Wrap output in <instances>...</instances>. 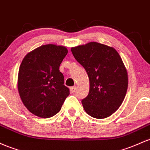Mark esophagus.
<instances>
[{
	"label": "esophagus",
	"mask_w": 150,
	"mask_h": 150,
	"mask_svg": "<svg viewBox=\"0 0 150 150\" xmlns=\"http://www.w3.org/2000/svg\"><path fill=\"white\" fill-rule=\"evenodd\" d=\"M76 86H73V87H71L70 88V91L71 93H74L76 91Z\"/></svg>",
	"instance_id": "1"
}]
</instances>
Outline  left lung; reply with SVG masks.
Wrapping results in <instances>:
<instances>
[{
    "mask_svg": "<svg viewBox=\"0 0 150 150\" xmlns=\"http://www.w3.org/2000/svg\"><path fill=\"white\" fill-rule=\"evenodd\" d=\"M89 78V93L81 100L89 115L105 118L114 113L125 98L128 76L118 52L112 47L91 42L71 49Z\"/></svg>",
    "mask_w": 150,
    "mask_h": 150,
    "instance_id": "left-lung-1",
    "label": "left lung"
}]
</instances>
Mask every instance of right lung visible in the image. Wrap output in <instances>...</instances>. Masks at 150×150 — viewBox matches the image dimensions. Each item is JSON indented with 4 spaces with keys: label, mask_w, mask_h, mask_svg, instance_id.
<instances>
[{
    "label": "right lung",
    "mask_w": 150,
    "mask_h": 150,
    "mask_svg": "<svg viewBox=\"0 0 150 150\" xmlns=\"http://www.w3.org/2000/svg\"><path fill=\"white\" fill-rule=\"evenodd\" d=\"M68 53L64 46L42 45L27 54L20 66L18 89L22 102L33 115L48 118L61 110L69 90L59 66Z\"/></svg>",
    "instance_id": "obj_1"
}]
</instances>
